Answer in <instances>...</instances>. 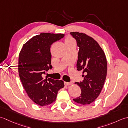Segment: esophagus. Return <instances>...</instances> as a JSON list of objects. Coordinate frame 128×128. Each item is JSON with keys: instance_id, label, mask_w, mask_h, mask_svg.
Here are the masks:
<instances>
[{"instance_id": "34e87169", "label": "esophagus", "mask_w": 128, "mask_h": 128, "mask_svg": "<svg viewBox=\"0 0 128 128\" xmlns=\"http://www.w3.org/2000/svg\"><path fill=\"white\" fill-rule=\"evenodd\" d=\"M64 85L65 86H70V85H71L73 84L72 82H64Z\"/></svg>"}]
</instances>
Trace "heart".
<instances>
[{"label": "heart", "instance_id": "heart-1", "mask_svg": "<svg viewBox=\"0 0 128 128\" xmlns=\"http://www.w3.org/2000/svg\"><path fill=\"white\" fill-rule=\"evenodd\" d=\"M65 43H74V41L72 38H66V40H65Z\"/></svg>", "mask_w": 128, "mask_h": 128}]
</instances>
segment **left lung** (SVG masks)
<instances>
[{"mask_svg": "<svg viewBox=\"0 0 128 128\" xmlns=\"http://www.w3.org/2000/svg\"><path fill=\"white\" fill-rule=\"evenodd\" d=\"M77 41L79 51L77 68L83 71L82 82H76L81 90L76 103L87 105L93 102L101 92L107 72V62L103 50L95 40L84 33L70 32Z\"/></svg>", "mask_w": 128, "mask_h": 128, "instance_id": "8db88e82", "label": "left lung"}]
</instances>
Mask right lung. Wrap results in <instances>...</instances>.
Masks as SVG:
<instances>
[{
	"label": "right lung",
	"mask_w": 128,
	"mask_h": 128,
	"mask_svg": "<svg viewBox=\"0 0 128 128\" xmlns=\"http://www.w3.org/2000/svg\"><path fill=\"white\" fill-rule=\"evenodd\" d=\"M64 36L63 34L41 33L24 44L20 52V79L28 97L39 106H47L55 102L58 91L64 86L62 80L44 78L46 71L52 68L51 45Z\"/></svg>",
	"instance_id": "right-lung-1"
}]
</instances>
